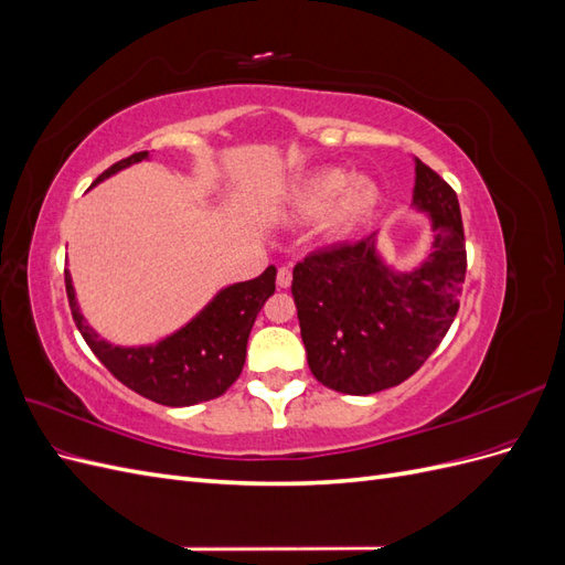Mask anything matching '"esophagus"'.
Listing matches in <instances>:
<instances>
[{
	"label": "esophagus",
	"instance_id": "34e87169",
	"mask_svg": "<svg viewBox=\"0 0 565 565\" xmlns=\"http://www.w3.org/2000/svg\"><path fill=\"white\" fill-rule=\"evenodd\" d=\"M289 285H292V270H289L287 266H280L278 268V287L287 289Z\"/></svg>",
	"mask_w": 565,
	"mask_h": 565
}]
</instances>
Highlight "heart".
<instances>
[{"mask_svg": "<svg viewBox=\"0 0 565 565\" xmlns=\"http://www.w3.org/2000/svg\"><path fill=\"white\" fill-rule=\"evenodd\" d=\"M380 202V191L367 177H351L337 167L303 177L289 193V212L311 221L328 212V226L347 231L365 221Z\"/></svg>", "mask_w": 565, "mask_h": 565, "instance_id": "heart-1", "label": "heart"}]
</instances>
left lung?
Wrapping results in <instances>:
<instances>
[{"label":"left lung","mask_w":565,"mask_h":565,"mask_svg":"<svg viewBox=\"0 0 565 565\" xmlns=\"http://www.w3.org/2000/svg\"><path fill=\"white\" fill-rule=\"evenodd\" d=\"M415 207L431 216L434 245L413 273H393L374 235L318 249L295 266L292 297L313 377L351 396L398 386L426 363L459 311L467 276L457 193L415 160Z\"/></svg>","instance_id":"left-lung-1"}]
</instances>
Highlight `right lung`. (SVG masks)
Segmentation results:
<instances>
[{
	"mask_svg": "<svg viewBox=\"0 0 565 565\" xmlns=\"http://www.w3.org/2000/svg\"><path fill=\"white\" fill-rule=\"evenodd\" d=\"M146 158V150L134 152L106 169L96 183ZM65 292L77 330L115 380L152 403L185 407L218 398L241 377L252 324L276 292V266H268L259 278L221 289L185 328L152 347L125 349L100 339L79 313L67 270Z\"/></svg>",
	"mask_w": 565,
	"mask_h": 565,
	"instance_id": "right-lung-1",
	"label": "right lung"
}]
</instances>
